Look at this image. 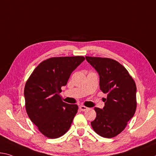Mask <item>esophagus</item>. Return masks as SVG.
<instances>
[{"mask_svg":"<svg viewBox=\"0 0 156 156\" xmlns=\"http://www.w3.org/2000/svg\"><path fill=\"white\" fill-rule=\"evenodd\" d=\"M79 108H80V110L81 111H85V110H88V108L85 107V106H84V105H80V107H79Z\"/></svg>","mask_w":156,"mask_h":156,"instance_id":"34e87169","label":"esophagus"}]
</instances>
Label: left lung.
I'll return each instance as SVG.
<instances>
[{"label": "left lung", "mask_w": 156, "mask_h": 156, "mask_svg": "<svg viewBox=\"0 0 156 156\" xmlns=\"http://www.w3.org/2000/svg\"><path fill=\"white\" fill-rule=\"evenodd\" d=\"M97 71L100 89L108 94L103 109L95 108L91 127L101 137L112 138L122 133L137 108L136 85L124 66L110 58L85 57Z\"/></svg>", "instance_id": "obj_1"}]
</instances>
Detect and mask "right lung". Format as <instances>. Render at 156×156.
<instances>
[{"label":"right lung","instance_id":"right-lung-1","mask_svg":"<svg viewBox=\"0 0 156 156\" xmlns=\"http://www.w3.org/2000/svg\"><path fill=\"white\" fill-rule=\"evenodd\" d=\"M84 60L83 56L48 58L34 69L27 80L24 88L27 114L47 137H60L71 127L78 107L63 102L60 93L71 73Z\"/></svg>","mask_w":156,"mask_h":156}]
</instances>
